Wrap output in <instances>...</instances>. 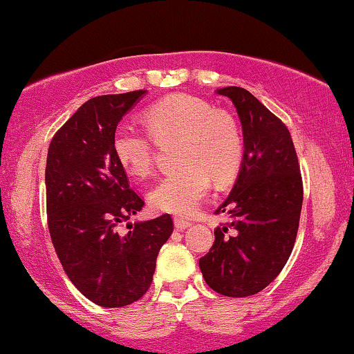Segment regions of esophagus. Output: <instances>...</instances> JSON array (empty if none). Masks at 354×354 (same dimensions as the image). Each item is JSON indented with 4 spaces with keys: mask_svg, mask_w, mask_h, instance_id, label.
I'll return each mask as SVG.
<instances>
[{
    "mask_svg": "<svg viewBox=\"0 0 354 354\" xmlns=\"http://www.w3.org/2000/svg\"><path fill=\"white\" fill-rule=\"evenodd\" d=\"M190 225H192L190 222L185 221V219H180V217H176V219H174V227H176L177 230H185Z\"/></svg>",
    "mask_w": 354,
    "mask_h": 354,
    "instance_id": "esophagus-1",
    "label": "esophagus"
}]
</instances>
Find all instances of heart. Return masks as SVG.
<instances>
[{"label": "heart", "mask_w": 354, "mask_h": 354, "mask_svg": "<svg viewBox=\"0 0 354 354\" xmlns=\"http://www.w3.org/2000/svg\"><path fill=\"white\" fill-rule=\"evenodd\" d=\"M145 124L154 138L182 135L177 162L149 192V205L159 212L190 216L205 200L211 177L225 183L239 171L243 145L239 127L230 115L198 96L178 93L156 101L143 111ZM115 161L129 176L147 178L154 166V151L147 133L119 125L113 135Z\"/></svg>", "instance_id": "b5f03b06"}]
</instances>
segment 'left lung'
Masks as SVG:
<instances>
[{
  "mask_svg": "<svg viewBox=\"0 0 354 354\" xmlns=\"http://www.w3.org/2000/svg\"><path fill=\"white\" fill-rule=\"evenodd\" d=\"M217 93L230 98L239 114L243 159L230 195L216 209L227 212L230 222L214 230V245L200 259V269L214 292L243 298L264 290L287 264L297 240L303 182L287 125L248 90L225 86Z\"/></svg>",
  "mask_w": 354,
  "mask_h": 354,
  "instance_id": "obj_1",
  "label": "left lung"
}]
</instances>
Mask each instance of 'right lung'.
I'll return each mask as SVG.
<instances>
[{
    "label": "right lung",
    "instance_id": "1",
    "mask_svg": "<svg viewBox=\"0 0 354 354\" xmlns=\"http://www.w3.org/2000/svg\"><path fill=\"white\" fill-rule=\"evenodd\" d=\"M147 90L95 96L53 137L46 158L48 229L79 292L103 308H122L148 292L161 246L174 230L162 214L129 222L145 201L115 161L113 135ZM128 222L129 232H118Z\"/></svg>",
    "mask_w": 354,
    "mask_h": 354
}]
</instances>
